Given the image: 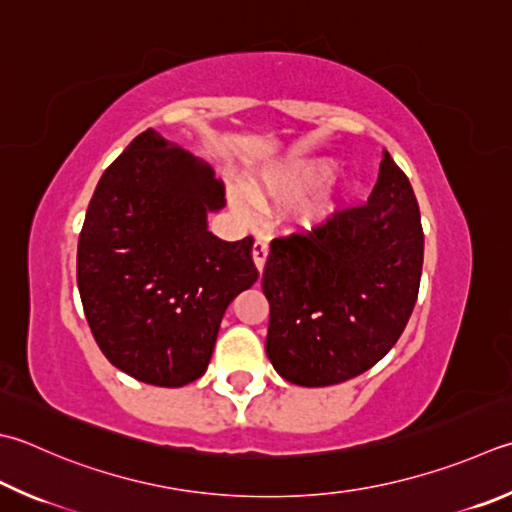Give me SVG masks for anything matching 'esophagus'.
I'll return each instance as SVG.
<instances>
[{
	"mask_svg": "<svg viewBox=\"0 0 512 512\" xmlns=\"http://www.w3.org/2000/svg\"><path fill=\"white\" fill-rule=\"evenodd\" d=\"M267 254H269V249H267V243H265V240H256V243H254V249H252V258H254V265H256L258 272H263V269H265Z\"/></svg>",
	"mask_w": 512,
	"mask_h": 512,
	"instance_id": "obj_1",
	"label": "esophagus"
}]
</instances>
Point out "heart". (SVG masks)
I'll use <instances>...</instances> for the list:
<instances>
[{
    "mask_svg": "<svg viewBox=\"0 0 512 512\" xmlns=\"http://www.w3.org/2000/svg\"><path fill=\"white\" fill-rule=\"evenodd\" d=\"M334 173L336 162L332 158H294L260 171L249 182V196L245 191L234 189L229 194V202L240 218H252V202L260 209L294 205V202L314 194L325 181L332 180ZM354 189L356 185L350 178L331 182L294 211L292 227L301 234H314L323 229L341 209H345Z\"/></svg>",
    "mask_w": 512,
    "mask_h": 512,
    "instance_id": "heart-1",
    "label": "heart"
}]
</instances>
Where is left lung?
<instances>
[{
    "instance_id": "left-lung-1",
    "label": "left lung",
    "mask_w": 512,
    "mask_h": 512,
    "mask_svg": "<svg viewBox=\"0 0 512 512\" xmlns=\"http://www.w3.org/2000/svg\"><path fill=\"white\" fill-rule=\"evenodd\" d=\"M423 229L417 198L383 151L368 205L314 234L276 238L263 272L265 350L285 381L336 385L379 363L417 303Z\"/></svg>"
}]
</instances>
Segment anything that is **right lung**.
Wrapping results in <instances>:
<instances>
[{
  "instance_id": "1",
  "label": "right lung",
  "mask_w": 512,
  "mask_h": 512,
  "mask_svg": "<svg viewBox=\"0 0 512 512\" xmlns=\"http://www.w3.org/2000/svg\"><path fill=\"white\" fill-rule=\"evenodd\" d=\"M223 182L147 129L102 173L77 243V287L115 368L160 388L205 374L227 305L258 281L254 240H220L207 216Z\"/></svg>"
}]
</instances>
